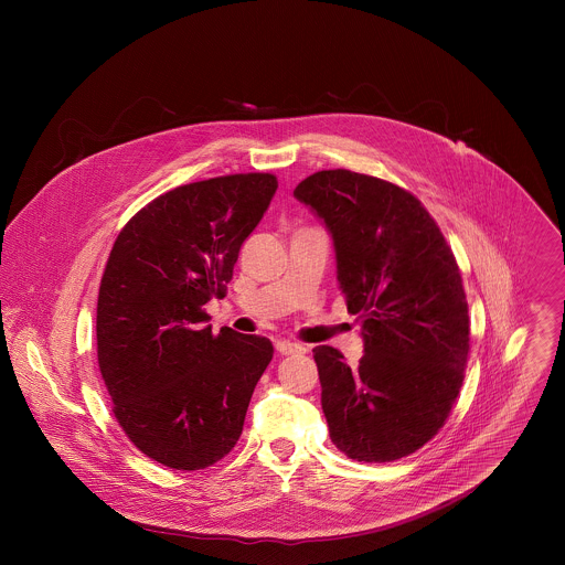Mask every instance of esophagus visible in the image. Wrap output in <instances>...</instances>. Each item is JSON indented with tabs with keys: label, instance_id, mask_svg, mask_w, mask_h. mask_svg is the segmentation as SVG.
Instances as JSON below:
<instances>
[{
	"label": "esophagus",
	"instance_id": "esophagus-1",
	"mask_svg": "<svg viewBox=\"0 0 565 565\" xmlns=\"http://www.w3.org/2000/svg\"><path fill=\"white\" fill-rule=\"evenodd\" d=\"M276 350H278L280 354H300V352H307L305 345H300V343H296V341H289V339H278V341H276Z\"/></svg>",
	"mask_w": 565,
	"mask_h": 565
}]
</instances>
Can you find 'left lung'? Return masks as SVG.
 <instances>
[{
	"label": "left lung",
	"mask_w": 565,
	"mask_h": 565,
	"mask_svg": "<svg viewBox=\"0 0 565 565\" xmlns=\"http://www.w3.org/2000/svg\"><path fill=\"white\" fill-rule=\"evenodd\" d=\"M294 195L332 237L339 289L365 341L354 367L330 345L313 350L330 439L356 461L403 459L437 435L463 383L459 265L422 202L392 182L328 169Z\"/></svg>",
	"instance_id": "left-lung-1"
}]
</instances>
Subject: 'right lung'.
<instances>
[{
  "instance_id": "right-lung-1",
  "label": "right lung",
  "mask_w": 565,
  "mask_h": 565,
  "mask_svg": "<svg viewBox=\"0 0 565 565\" xmlns=\"http://www.w3.org/2000/svg\"><path fill=\"white\" fill-rule=\"evenodd\" d=\"M278 180L235 173L175 186L141 209L110 249L97 298V361L128 439L173 470H204L239 441L252 392L274 356L267 337L222 328L243 242Z\"/></svg>"
}]
</instances>
